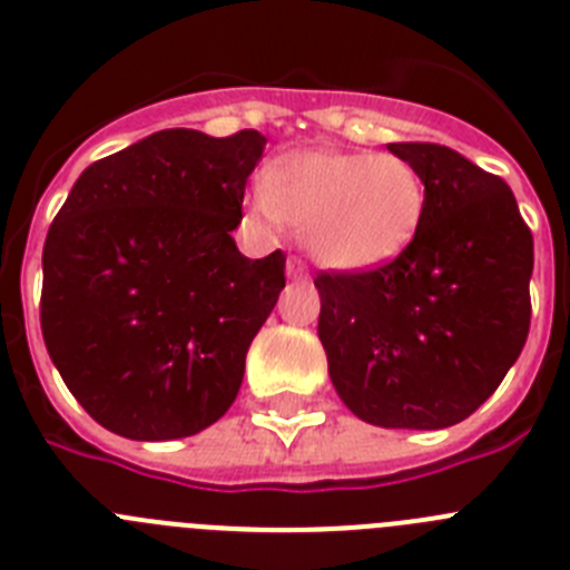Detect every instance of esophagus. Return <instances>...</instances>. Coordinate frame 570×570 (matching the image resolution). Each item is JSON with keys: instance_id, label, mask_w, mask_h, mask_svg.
Segmentation results:
<instances>
[{"instance_id": "esophagus-1", "label": "esophagus", "mask_w": 570, "mask_h": 570, "mask_svg": "<svg viewBox=\"0 0 570 570\" xmlns=\"http://www.w3.org/2000/svg\"><path fill=\"white\" fill-rule=\"evenodd\" d=\"M285 274H288V279H308V265H305L299 256H288V262H285Z\"/></svg>"}]
</instances>
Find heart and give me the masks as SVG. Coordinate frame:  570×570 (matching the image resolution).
Segmentation results:
<instances>
[{"instance_id": "obj_1", "label": "heart", "mask_w": 570, "mask_h": 570, "mask_svg": "<svg viewBox=\"0 0 570 570\" xmlns=\"http://www.w3.org/2000/svg\"><path fill=\"white\" fill-rule=\"evenodd\" d=\"M420 170L394 154L311 148L268 165L250 210L268 230L302 228L322 268L367 274L400 259L425 219Z\"/></svg>"}]
</instances>
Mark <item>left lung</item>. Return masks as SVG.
Masks as SVG:
<instances>
[{"mask_svg":"<svg viewBox=\"0 0 570 570\" xmlns=\"http://www.w3.org/2000/svg\"><path fill=\"white\" fill-rule=\"evenodd\" d=\"M425 179L414 245L367 274H320V342L351 414L436 431L471 416L522 354L533 236L500 176L456 150L391 142Z\"/></svg>","mask_w":570,"mask_h":570,"instance_id":"left-lung-1","label":"left lung"}]
</instances>
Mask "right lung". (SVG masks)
Masks as SVG:
<instances>
[{
    "instance_id": "add662e5",
    "label": "right lung",
    "mask_w": 570,
    "mask_h": 570,
    "mask_svg": "<svg viewBox=\"0 0 570 570\" xmlns=\"http://www.w3.org/2000/svg\"><path fill=\"white\" fill-rule=\"evenodd\" d=\"M265 136L150 134L82 170L42 250V336L79 405L139 442L194 436L234 405L245 354L285 288L242 223Z\"/></svg>"
}]
</instances>
